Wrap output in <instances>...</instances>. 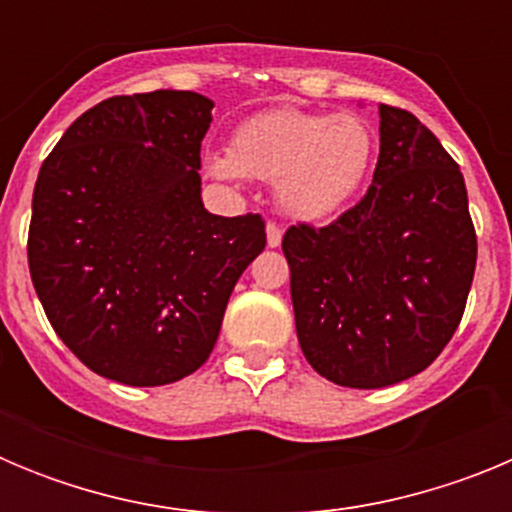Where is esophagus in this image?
<instances>
[{"label":"esophagus","mask_w":512,"mask_h":512,"mask_svg":"<svg viewBox=\"0 0 512 512\" xmlns=\"http://www.w3.org/2000/svg\"><path fill=\"white\" fill-rule=\"evenodd\" d=\"M266 246L269 248L282 246V228H279L277 223L266 225Z\"/></svg>","instance_id":"obj_1"}]
</instances>
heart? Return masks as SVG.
Here are the masks:
<instances>
[{"label":"heart","instance_id":"b5f03b06","mask_svg":"<svg viewBox=\"0 0 512 512\" xmlns=\"http://www.w3.org/2000/svg\"><path fill=\"white\" fill-rule=\"evenodd\" d=\"M374 153L377 140L364 117L277 107L243 120L228 153L207 156V171L223 182H277V202L289 217L323 223L361 192Z\"/></svg>","mask_w":512,"mask_h":512}]
</instances>
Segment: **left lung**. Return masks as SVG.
Returning a JSON list of instances; mask_svg holds the SVG:
<instances>
[{
  "mask_svg": "<svg viewBox=\"0 0 512 512\" xmlns=\"http://www.w3.org/2000/svg\"><path fill=\"white\" fill-rule=\"evenodd\" d=\"M302 354L320 377L379 390L420 374L451 341L477 264L467 187L436 135L379 104L364 200L282 238Z\"/></svg>",
  "mask_w": 512,
  "mask_h": 512,
  "instance_id": "8db88e82",
  "label": "left lung"
}]
</instances>
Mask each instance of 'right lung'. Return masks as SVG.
I'll use <instances>...</instances> for the list:
<instances>
[{
    "label": "right lung",
    "mask_w": 512,
    "mask_h": 512,
    "mask_svg": "<svg viewBox=\"0 0 512 512\" xmlns=\"http://www.w3.org/2000/svg\"><path fill=\"white\" fill-rule=\"evenodd\" d=\"M212 107L176 89L104 99L40 166L30 277L58 338L99 377L158 387L197 372L264 251L261 215L202 205Z\"/></svg>",
    "instance_id": "right-lung-1"
}]
</instances>
